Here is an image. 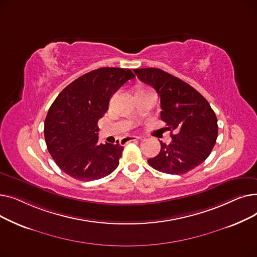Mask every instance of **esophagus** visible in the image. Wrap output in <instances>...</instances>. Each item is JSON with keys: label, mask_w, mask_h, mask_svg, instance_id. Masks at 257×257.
Wrapping results in <instances>:
<instances>
[{"label": "esophagus", "mask_w": 257, "mask_h": 257, "mask_svg": "<svg viewBox=\"0 0 257 257\" xmlns=\"http://www.w3.org/2000/svg\"><path fill=\"white\" fill-rule=\"evenodd\" d=\"M138 140H141V138H139V137H126V138H124L123 140L120 141V144H123V145H126V144H128V143H130V142H133V141H138Z\"/></svg>", "instance_id": "1"}]
</instances>
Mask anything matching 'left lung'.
I'll list each match as a JSON object with an SVG mask.
<instances>
[{
    "mask_svg": "<svg viewBox=\"0 0 257 257\" xmlns=\"http://www.w3.org/2000/svg\"><path fill=\"white\" fill-rule=\"evenodd\" d=\"M134 73L157 91L160 117L172 138L169 145L160 142V152L148 159V164L172 175L185 174L201 165L218 138V119L209 103L190 84L163 70L148 67Z\"/></svg>",
    "mask_w": 257,
    "mask_h": 257,
    "instance_id": "obj_1",
    "label": "left lung"
}]
</instances>
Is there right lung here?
Instances as JSON below:
<instances>
[{"instance_id": "right-lung-1", "label": "right lung", "mask_w": 257, "mask_h": 257, "mask_svg": "<svg viewBox=\"0 0 257 257\" xmlns=\"http://www.w3.org/2000/svg\"><path fill=\"white\" fill-rule=\"evenodd\" d=\"M134 77L129 69L101 67L73 81L53 102L45 119V140L65 174L91 181L117 168L124 147L100 144L98 120L108 110L112 94Z\"/></svg>"}]
</instances>
